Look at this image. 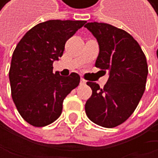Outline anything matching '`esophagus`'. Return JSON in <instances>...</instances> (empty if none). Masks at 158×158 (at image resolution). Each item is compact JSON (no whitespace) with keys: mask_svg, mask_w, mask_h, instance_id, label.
<instances>
[{"mask_svg":"<svg viewBox=\"0 0 158 158\" xmlns=\"http://www.w3.org/2000/svg\"><path fill=\"white\" fill-rule=\"evenodd\" d=\"M85 83H86L85 80H83V78H81V84H85Z\"/></svg>","mask_w":158,"mask_h":158,"instance_id":"obj_1","label":"esophagus"}]
</instances>
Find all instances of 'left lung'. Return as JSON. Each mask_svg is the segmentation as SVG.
I'll use <instances>...</instances> for the list:
<instances>
[{"mask_svg":"<svg viewBox=\"0 0 158 158\" xmlns=\"http://www.w3.org/2000/svg\"><path fill=\"white\" fill-rule=\"evenodd\" d=\"M85 27L98 42L96 67L109 72L103 88L87 82L92 96L86 101L85 112L94 123L114 128L130 118L143 96L148 75L146 57L138 42L122 29L96 22Z\"/></svg>","mask_w":158,"mask_h":158,"instance_id":"left-lung-1","label":"left lung"}]
</instances>
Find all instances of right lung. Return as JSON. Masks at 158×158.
I'll use <instances>...</instances> for the list:
<instances>
[{"label": "right lung", "instance_id": "obj_1", "mask_svg": "<svg viewBox=\"0 0 158 158\" xmlns=\"http://www.w3.org/2000/svg\"><path fill=\"white\" fill-rule=\"evenodd\" d=\"M85 21L50 20L32 27L17 44L11 60L9 81L13 101L22 118L35 127L59 118L62 102L81 81L77 73H53L65 42Z\"/></svg>", "mask_w": 158, "mask_h": 158}]
</instances>
